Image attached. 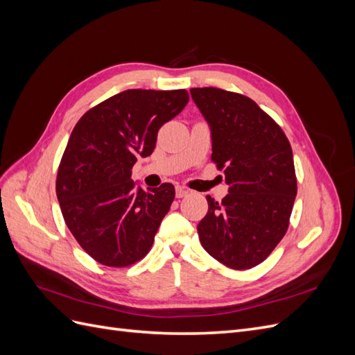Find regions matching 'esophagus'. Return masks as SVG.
Returning <instances> with one entry per match:
<instances>
[{
    "label": "esophagus",
    "mask_w": 355,
    "mask_h": 355,
    "mask_svg": "<svg viewBox=\"0 0 355 355\" xmlns=\"http://www.w3.org/2000/svg\"><path fill=\"white\" fill-rule=\"evenodd\" d=\"M188 194H189V191H188L187 188H184V187H178V188H176V197H178V198L188 197Z\"/></svg>",
    "instance_id": "esophagus-1"
}]
</instances>
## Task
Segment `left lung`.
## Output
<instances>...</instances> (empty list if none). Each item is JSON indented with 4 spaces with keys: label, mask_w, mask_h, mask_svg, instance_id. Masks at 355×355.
Masks as SVG:
<instances>
[{
    "label": "left lung",
    "mask_w": 355,
    "mask_h": 355,
    "mask_svg": "<svg viewBox=\"0 0 355 355\" xmlns=\"http://www.w3.org/2000/svg\"><path fill=\"white\" fill-rule=\"evenodd\" d=\"M211 130V161L223 170L228 196H207L198 223L201 245L232 270L263 262L288 228L297 192L292 146L254 101L214 87L191 89Z\"/></svg>",
    "instance_id": "1"
}]
</instances>
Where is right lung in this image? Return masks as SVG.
<instances>
[{"label":"right lung","instance_id":"obj_1","mask_svg":"<svg viewBox=\"0 0 355 355\" xmlns=\"http://www.w3.org/2000/svg\"><path fill=\"white\" fill-rule=\"evenodd\" d=\"M189 101L187 90H125L93 106L73 127L56 178L67 227L105 266H130L151 250L175 187L136 188L132 168L151 155L161 125Z\"/></svg>","mask_w":355,"mask_h":355}]
</instances>
